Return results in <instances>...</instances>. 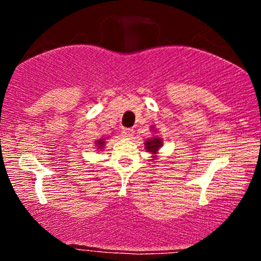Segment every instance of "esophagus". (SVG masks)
Returning a JSON list of instances; mask_svg holds the SVG:
<instances>
[{
  "mask_svg": "<svg viewBox=\"0 0 261 261\" xmlns=\"http://www.w3.org/2000/svg\"><path fill=\"white\" fill-rule=\"evenodd\" d=\"M134 133L135 131L133 130V128H124V130H122V136L130 139V137L134 136Z\"/></svg>",
  "mask_w": 261,
  "mask_h": 261,
  "instance_id": "obj_1",
  "label": "esophagus"
}]
</instances>
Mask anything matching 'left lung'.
Returning <instances> with one entry per match:
<instances>
[{
  "instance_id": "obj_1",
  "label": "left lung",
  "mask_w": 261,
  "mask_h": 261,
  "mask_svg": "<svg viewBox=\"0 0 261 261\" xmlns=\"http://www.w3.org/2000/svg\"><path fill=\"white\" fill-rule=\"evenodd\" d=\"M151 128H152V130H154V126H152ZM162 146H163V140H162L161 137H158V136L149 137V139L145 141L146 151L153 154V155H152L153 158H155V154L158 153V151H160V148L162 147Z\"/></svg>"
}]
</instances>
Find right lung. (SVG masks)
<instances>
[{
	"label": "right lung",
	"instance_id": "obj_1",
	"mask_svg": "<svg viewBox=\"0 0 261 261\" xmlns=\"http://www.w3.org/2000/svg\"><path fill=\"white\" fill-rule=\"evenodd\" d=\"M106 140L107 139H99V140L95 141V146H97L98 149H101L104 146H106Z\"/></svg>",
	"mask_w": 261,
	"mask_h": 261
}]
</instances>
